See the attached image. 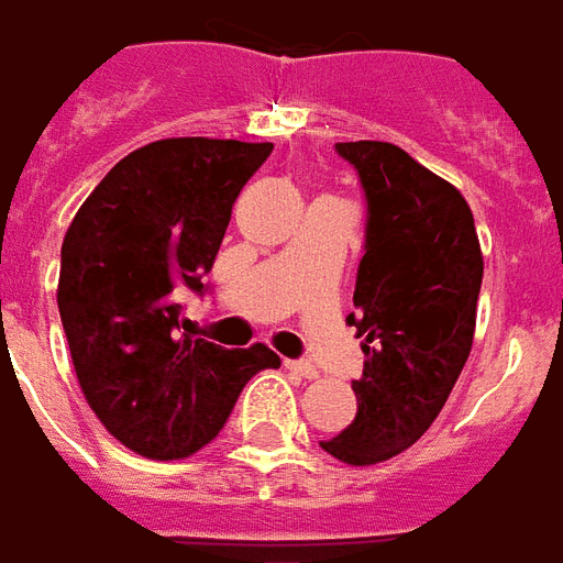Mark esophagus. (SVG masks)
Masks as SVG:
<instances>
[{
    "label": "esophagus",
    "mask_w": 563,
    "mask_h": 563,
    "mask_svg": "<svg viewBox=\"0 0 563 563\" xmlns=\"http://www.w3.org/2000/svg\"><path fill=\"white\" fill-rule=\"evenodd\" d=\"M290 374H297L302 379H317V367L311 362H285Z\"/></svg>",
    "instance_id": "34e87169"
}]
</instances>
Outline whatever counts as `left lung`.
Listing matches in <instances>:
<instances>
[{
	"label": "left lung",
	"mask_w": 563,
	"mask_h": 563,
	"mask_svg": "<svg viewBox=\"0 0 563 563\" xmlns=\"http://www.w3.org/2000/svg\"><path fill=\"white\" fill-rule=\"evenodd\" d=\"M365 186V255L346 317L365 371L356 418L320 448L374 466L416 445L445 407L475 341L484 255L457 186L391 142H338Z\"/></svg>",
	"instance_id": "obj_1"
}]
</instances>
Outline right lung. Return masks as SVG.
<instances>
[{
  "label": "right lung",
  "instance_id": "add662e5",
  "mask_svg": "<svg viewBox=\"0 0 563 563\" xmlns=\"http://www.w3.org/2000/svg\"><path fill=\"white\" fill-rule=\"evenodd\" d=\"M269 142L159 139L126 154L76 210L62 243L58 314L100 424L147 460L210 445L264 367L266 344L225 350L180 332L177 299L205 290L240 189Z\"/></svg>",
  "mask_w": 563,
  "mask_h": 563
}]
</instances>
